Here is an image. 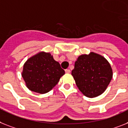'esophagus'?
Returning a JSON list of instances; mask_svg holds the SVG:
<instances>
[{
    "instance_id": "esophagus-1",
    "label": "esophagus",
    "mask_w": 128,
    "mask_h": 128,
    "mask_svg": "<svg viewBox=\"0 0 128 128\" xmlns=\"http://www.w3.org/2000/svg\"><path fill=\"white\" fill-rule=\"evenodd\" d=\"M65 72L66 73H70V70L69 69H65Z\"/></svg>"
}]
</instances>
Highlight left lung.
Masks as SVG:
<instances>
[{
  "label": "left lung",
  "instance_id": "8db88e82",
  "mask_svg": "<svg viewBox=\"0 0 128 128\" xmlns=\"http://www.w3.org/2000/svg\"><path fill=\"white\" fill-rule=\"evenodd\" d=\"M71 74L77 87L88 98L102 94L112 77V70L107 60L94 52L79 56Z\"/></svg>",
  "mask_w": 128,
  "mask_h": 128
}]
</instances>
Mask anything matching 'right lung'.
Returning <instances> with one entry per match:
<instances>
[{
	"instance_id": "right-lung-1",
	"label": "right lung",
	"mask_w": 128,
	"mask_h": 128,
	"mask_svg": "<svg viewBox=\"0 0 128 128\" xmlns=\"http://www.w3.org/2000/svg\"><path fill=\"white\" fill-rule=\"evenodd\" d=\"M65 74L60 64L50 53L40 52L29 58L24 65L22 77L30 90L46 94Z\"/></svg>"
}]
</instances>
